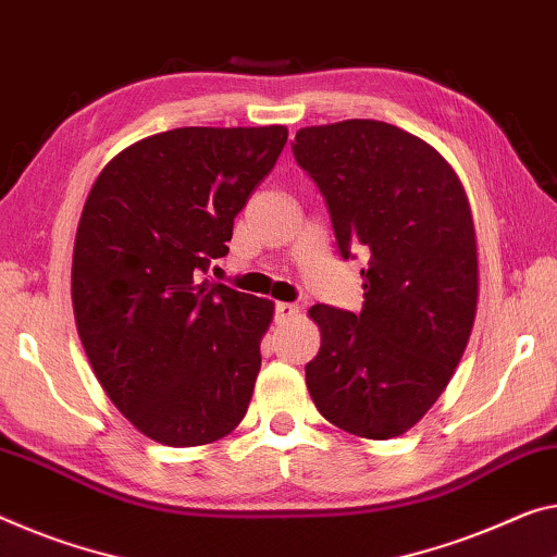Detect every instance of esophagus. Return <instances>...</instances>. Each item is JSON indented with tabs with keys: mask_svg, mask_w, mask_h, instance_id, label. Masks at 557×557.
Here are the masks:
<instances>
[{
	"mask_svg": "<svg viewBox=\"0 0 557 557\" xmlns=\"http://www.w3.org/2000/svg\"><path fill=\"white\" fill-rule=\"evenodd\" d=\"M298 315V306L296 304H276V319L278 321H290Z\"/></svg>",
	"mask_w": 557,
	"mask_h": 557,
	"instance_id": "34e87169",
	"label": "esophagus"
}]
</instances>
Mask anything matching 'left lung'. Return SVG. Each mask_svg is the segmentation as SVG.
Instances as JSON below:
<instances>
[{
	"label": "left lung",
	"mask_w": 557,
	"mask_h": 557,
	"mask_svg": "<svg viewBox=\"0 0 557 557\" xmlns=\"http://www.w3.org/2000/svg\"><path fill=\"white\" fill-rule=\"evenodd\" d=\"M294 157L326 199L341 256L371 253L361 313L308 311L321 331L308 393L341 431L396 438L446 391L473 331L478 246L466 189L431 144L375 119L298 129Z\"/></svg>",
	"instance_id": "8db88e82"
}]
</instances>
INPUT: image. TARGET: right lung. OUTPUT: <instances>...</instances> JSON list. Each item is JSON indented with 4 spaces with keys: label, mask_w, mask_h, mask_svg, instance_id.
I'll return each mask as SVG.
<instances>
[{
    "label": "right lung",
    "mask_w": 557,
    "mask_h": 557,
    "mask_svg": "<svg viewBox=\"0 0 557 557\" xmlns=\"http://www.w3.org/2000/svg\"><path fill=\"white\" fill-rule=\"evenodd\" d=\"M288 129L184 126L119 151L82 209L72 304L82 346L124 418L174 448L242 423L273 301L203 278Z\"/></svg>",
    "instance_id": "obj_1"
}]
</instances>
